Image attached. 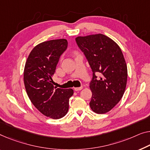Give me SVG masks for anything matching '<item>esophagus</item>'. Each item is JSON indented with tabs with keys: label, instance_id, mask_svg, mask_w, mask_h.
I'll return each instance as SVG.
<instances>
[{
	"label": "esophagus",
	"instance_id": "obj_1",
	"mask_svg": "<svg viewBox=\"0 0 150 150\" xmlns=\"http://www.w3.org/2000/svg\"><path fill=\"white\" fill-rule=\"evenodd\" d=\"M83 89V87H79V88H74V90L75 91H80L81 90V89Z\"/></svg>",
	"mask_w": 150,
	"mask_h": 150
}]
</instances>
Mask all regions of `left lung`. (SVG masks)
I'll return each mask as SVG.
<instances>
[{
  "mask_svg": "<svg viewBox=\"0 0 150 150\" xmlns=\"http://www.w3.org/2000/svg\"><path fill=\"white\" fill-rule=\"evenodd\" d=\"M75 40L93 72L90 108L97 114L108 112L119 102L127 86V67L121 49L101 33L78 36ZM96 72L101 75L99 80Z\"/></svg>",
  "mask_w": 150,
  "mask_h": 150,
  "instance_id": "8db88e82",
  "label": "left lung"
}]
</instances>
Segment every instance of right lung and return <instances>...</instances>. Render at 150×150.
Returning <instances> with one entry per match:
<instances>
[{
  "label": "right lung",
  "instance_id": "1",
  "mask_svg": "<svg viewBox=\"0 0 150 150\" xmlns=\"http://www.w3.org/2000/svg\"><path fill=\"white\" fill-rule=\"evenodd\" d=\"M67 44L66 39L38 44L29 54L24 68V85L29 98L40 112L53 119L67 115L69 98L73 94V89H55L52 84L59 58Z\"/></svg>",
  "mask_w": 150,
  "mask_h": 150
}]
</instances>
